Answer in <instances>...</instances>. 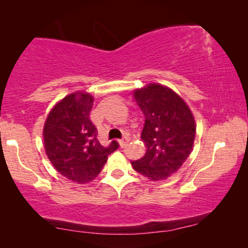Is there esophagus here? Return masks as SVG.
I'll return each instance as SVG.
<instances>
[{"instance_id": "obj_1", "label": "esophagus", "mask_w": 248, "mask_h": 248, "mask_svg": "<svg viewBox=\"0 0 248 248\" xmlns=\"http://www.w3.org/2000/svg\"><path fill=\"white\" fill-rule=\"evenodd\" d=\"M119 143H120V146L121 147H124L128 143H129V137L124 136V138H122V140H120V141H119Z\"/></svg>"}]
</instances>
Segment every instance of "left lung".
<instances>
[{
  "mask_svg": "<svg viewBox=\"0 0 248 248\" xmlns=\"http://www.w3.org/2000/svg\"><path fill=\"white\" fill-rule=\"evenodd\" d=\"M145 117L141 140L146 153L131 161L138 173L162 180L174 173L189 156L195 140V121L183 98L170 88L150 84L134 93Z\"/></svg>",
  "mask_w": 248,
  "mask_h": 248,
  "instance_id": "obj_1",
  "label": "left lung"
}]
</instances>
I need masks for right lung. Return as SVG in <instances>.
Segmentation results:
<instances>
[{"label": "right lung", "mask_w": 248, "mask_h": 248, "mask_svg": "<svg viewBox=\"0 0 248 248\" xmlns=\"http://www.w3.org/2000/svg\"><path fill=\"white\" fill-rule=\"evenodd\" d=\"M93 96L75 93L65 96L49 112L44 126V145L53 167L78 184L93 180L119 147L117 140L103 146L91 120Z\"/></svg>", "instance_id": "add662e5"}]
</instances>
